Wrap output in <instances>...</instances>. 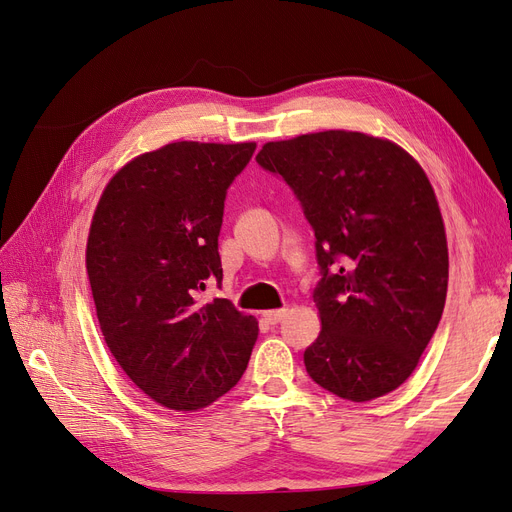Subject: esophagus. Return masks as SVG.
<instances>
[{"label": "esophagus", "mask_w": 512, "mask_h": 512, "mask_svg": "<svg viewBox=\"0 0 512 512\" xmlns=\"http://www.w3.org/2000/svg\"><path fill=\"white\" fill-rule=\"evenodd\" d=\"M287 317V308H280V310H266L263 312V319H266L270 325H276Z\"/></svg>", "instance_id": "1"}]
</instances>
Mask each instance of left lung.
Returning a JSON list of instances; mask_svg holds the SVG:
<instances>
[{
  "mask_svg": "<svg viewBox=\"0 0 512 512\" xmlns=\"http://www.w3.org/2000/svg\"><path fill=\"white\" fill-rule=\"evenodd\" d=\"M257 163L285 178L315 229L321 332L312 381L370 402L415 372L447 300L449 249L430 178L391 140L327 129L266 142Z\"/></svg>",
  "mask_w": 512,
  "mask_h": 512,
  "instance_id": "obj_1",
  "label": "left lung"
}]
</instances>
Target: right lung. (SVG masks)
<instances>
[{"label": "right lung", "mask_w": 512, "mask_h": 512, "mask_svg": "<svg viewBox=\"0 0 512 512\" xmlns=\"http://www.w3.org/2000/svg\"><path fill=\"white\" fill-rule=\"evenodd\" d=\"M255 142H170L114 174L87 238V274L110 353L140 391L170 410L210 406L246 370L259 327L221 283L225 193Z\"/></svg>", "instance_id": "1"}]
</instances>
